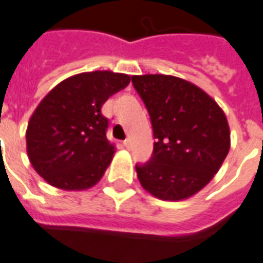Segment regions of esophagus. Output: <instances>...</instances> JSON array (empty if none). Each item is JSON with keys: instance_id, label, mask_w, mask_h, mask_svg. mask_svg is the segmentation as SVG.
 Here are the masks:
<instances>
[{"instance_id": "esophagus-1", "label": "esophagus", "mask_w": 263, "mask_h": 263, "mask_svg": "<svg viewBox=\"0 0 263 263\" xmlns=\"http://www.w3.org/2000/svg\"><path fill=\"white\" fill-rule=\"evenodd\" d=\"M122 145H124V147H126V149H129V147H131V139H125V141L122 142Z\"/></svg>"}]
</instances>
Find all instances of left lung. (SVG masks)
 Wrapping results in <instances>:
<instances>
[{
	"instance_id": "1",
	"label": "left lung",
	"mask_w": 263,
	"mask_h": 263,
	"mask_svg": "<svg viewBox=\"0 0 263 263\" xmlns=\"http://www.w3.org/2000/svg\"><path fill=\"white\" fill-rule=\"evenodd\" d=\"M153 126V155L138 180L163 201H182L208 185L230 151V128L219 104L201 87L161 73L134 75Z\"/></svg>"
}]
</instances>
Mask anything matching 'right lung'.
<instances>
[{
  "mask_svg": "<svg viewBox=\"0 0 263 263\" xmlns=\"http://www.w3.org/2000/svg\"><path fill=\"white\" fill-rule=\"evenodd\" d=\"M129 81L125 73L83 72L58 83L39 103L26 129V151L50 185L82 191L100 181L116 153L102 106Z\"/></svg>",
  "mask_w": 263,
  "mask_h": 263,
  "instance_id": "obj_1",
  "label": "right lung"
}]
</instances>
